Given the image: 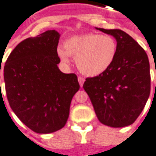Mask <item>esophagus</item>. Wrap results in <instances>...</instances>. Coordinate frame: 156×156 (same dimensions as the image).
I'll list each match as a JSON object with an SVG mask.
<instances>
[{"mask_svg": "<svg viewBox=\"0 0 156 156\" xmlns=\"http://www.w3.org/2000/svg\"><path fill=\"white\" fill-rule=\"evenodd\" d=\"M78 83H79V85H80V87H83V83H84V78H82V77H78Z\"/></svg>", "mask_w": 156, "mask_h": 156, "instance_id": "34e87169", "label": "esophagus"}]
</instances>
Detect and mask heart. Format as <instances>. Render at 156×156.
Returning a JSON list of instances; mask_svg holds the SVG:
<instances>
[{
  "mask_svg": "<svg viewBox=\"0 0 156 156\" xmlns=\"http://www.w3.org/2000/svg\"><path fill=\"white\" fill-rule=\"evenodd\" d=\"M63 48L57 49L61 62L69 64V55L76 58L78 70L83 74L94 77L111 67L117 52L116 41L107 34H87L68 38Z\"/></svg>",
  "mask_w": 156,
  "mask_h": 156,
  "instance_id": "b5f03b06",
  "label": "heart"
}]
</instances>
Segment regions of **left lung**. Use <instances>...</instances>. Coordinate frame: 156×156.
Returning <instances> with one entry per match:
<instances>
[{
    "label": "left lung",
    "mask_w": 156,
    "mask_h": 156,
    "mask_svg": "<svg viewBox=\"0 0 156 156\" xmlns=\"http://www.w3.org/2000/svg\"><path fill=\"white\" fill-rule=\"evenodd\" d=\"M95 29L115 38L117 52L108 70L86 78L83 89L101 123L112 127H127L138 118L150 96L148 55L122 30Z\"/></svg>",
    "instance_id": "left-lung-1"
}]
</instances>
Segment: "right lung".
Instances as JSON below:
<instances>
[{
	"mask_svg": "<svg viewBox=\"0 0 156 156\" xmlns=\"http://www.w3.org/2000/svg\"><path fill=\"white\" fill-rule=\"evenodd\" d=\"M60 36L57 31L48 30L26 39L12 51L4 67L11 108L38 133H51L65 126L72 99L79 89L77 76L63 73L57 66Z\"/></svg>",
	"mask_w": 156,
	"mask_h": 156,
	"instance_id": "add662e5",
	"label": "right lung"
}]
</instances>
